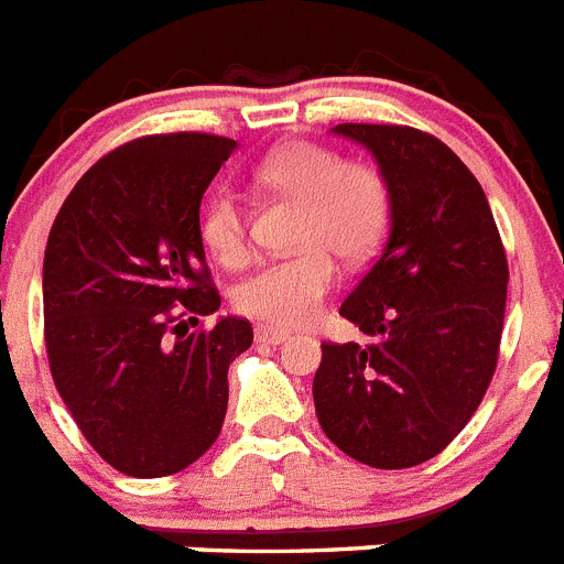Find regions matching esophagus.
<instances>
[{
	"mask_svg": "<svg viewBox=\"0 0 564 564\" xmlns=\"http://www.w3.org/2000/svg\"><path fill=\"white\" fill-rule=\"evenodd\" d=\"M289 337H292V334L283 332V328H275V326H258L256 328V339H258V343L281 345V343H286Z\"/></svg>",
	"mask_w": 564,
	"mask_h": 564,
	"instance_id": "1",
	"label": "esophagus"
}]
</instances>
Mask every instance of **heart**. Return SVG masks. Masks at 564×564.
<instances>
[{"instance_id":"heart-1","label":"heart","mask_w":564,"mask_h":564,"mask_svg":"<svg viewBox=\"0 0 564 564\" xmlns=\"http://www.w3.org/2000/svg\"><path fill=\"white\" fill-rule=\"evenodd\" d=\"M256 180L275 194L303 202L297 245L238 283L236 306L275 326H303L317 317L337 281L334 258L359 263L377 250L388 227V185L365 162H343L337 151L314 143H289L256 169ZM202 241L227 267L247 258V213L238 194L219 187L207 196L199 219Z\"/></svg>"}]
</instances>
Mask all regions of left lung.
Wrapping results in <instances>:
<instances>
[{
	"label": "left lung",
	"instance_id": "8db88e82",
	"mask_svg": "<svg viewBox=\"0 0 564 564\" xmlns=\"http://www.w3.org/2000/svg\"><path fill=\"white\" fill-rule=\"evenodd\" d=\"M388 185L390 232L339 314L370 345L323 343L314 410L323 433L377 469L435 458L478 410L497 365L506 263L484 187L433 134L343 123Z\"/></svg>",
	"mask_w": 564,
	"mask_h": 564
}]
</instances>
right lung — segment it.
Returning a JSON list of instances; mask_svg holds the SVG:
<instances>
[{
  "label": "right lung",
  "mask_w": 564,
  "mask_h": 564,
  "mask_svg": "<svg viewBox=\"0 0 564 564\" xmlns=\"http://www.w3.org/2000/svg\"><path fill=\"white\" fill-rule=\"evenodd\" d=\"M236 145L199 131L131 140L80 176L50 230L44 343L55 388L95 453L131 478L174 475L210 449L227 368L252 345V326L232 314L187 334L221 306L199 207Z\"/></svg>",
  "instance_id": "right-lung-1"
}]
</instances>
